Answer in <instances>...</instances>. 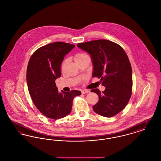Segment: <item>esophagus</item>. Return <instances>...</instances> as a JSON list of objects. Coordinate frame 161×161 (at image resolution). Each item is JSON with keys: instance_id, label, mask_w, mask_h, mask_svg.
Returning a JSON list of instances; mask_svg holds the SVG:
<instances>
[{"instance_id": "1", "label": "esophagus", "mask_w": 161, "mask_h": 161, "mask_svg": "<svg viewBox=\"0 0 161 161\" xmlns=\"http://www.w3.org/2000/svg\"><path fill=\"white\" fill-rule=\"evenodd\" d=\"M89 91H88V90H82L81 91V93H89Z\"/></svg>"}]
</instances>
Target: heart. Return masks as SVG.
<instances>
[{
	"label": "heart",
	"mask_w": 161,
	"mask_h": 161,
	"mask_svg": "<svg viewBox=\"0 0 161 161\" xmlns=\"http://www.w3.org/2000/svg\"><path fill=\"white\" fill-rule=\"evenodd\" d=\"M86 56H87V55L86 54H84V53H79V54H77V55H75V57H74V60L75 61V63H77V62H78V61L81 60ZM66 62H67V60H64V61L63 62L62 65H61V67H62V68H63V67L64 66V65L66 64Z\"/></svg>",
	"instance_id": "obj_1"
}]
</instances>
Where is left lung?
<instances>
[{"instance_id": "8db88e82", "label": "left lung", "mask_w": 161, "mask_h": 161, "mask_svg": "<svg viewBox=\"0 0 161 161\" xmlns=\"http://www.w3.org/2000/svg\"><path fill=\"white\" fill-rule=\"evenodd\" d=\"M77 46L91 55L93 77H98L106 87L103 92L92 89L99 97L93 106L95 113L110 118L126 106L132 92V70L129 59L123 47L107 40L78 43Z\"/></svg>"}]
</instances>
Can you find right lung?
Here are the masks:
<instances>
[{
    "label": "right lung",
    "instance_id": "1",
    "mask_svg": "<svg viewBox=\"0 0 161 161\" xmlns=\"http://www.w3.org/2000/svg\"><path fill=\"white\" fill-rule=\"evenodd\" d=\"M75 45L56 42L37 49L28 62L26 81L34 105L46 117L58 119L69 115L79 91L58 92L55 81L61 77V63Z\"/></svg>",
    "mask_w": 161,
    "mask_h": 161
}]
</instances>
